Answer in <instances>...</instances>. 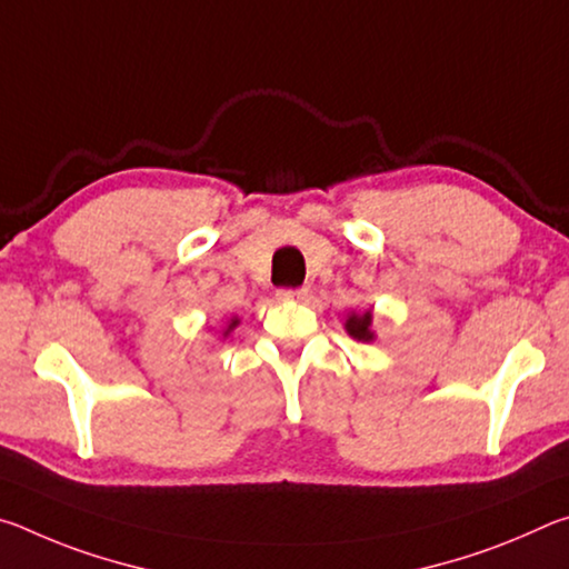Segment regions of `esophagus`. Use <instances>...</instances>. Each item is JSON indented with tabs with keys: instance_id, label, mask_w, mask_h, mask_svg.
I'll use <instances>...</instances> for the list:
<instances>
[{
	"instance_id": "esophagus-1",
	"label": "esophagus",
	"mask_w": 569,
	"mask_h": 569,
	"mask_svg": "<svg viewBox=\"0 0 569 569\" xmlns=\"http://www.w3.org/2000/svg\"><path fill=\"white\" fill-rule=\"evenodd\" d=\"M306 288H281L278 291V298H283V301H306Z\"/></svg>"
}]
</instances>
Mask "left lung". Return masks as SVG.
<instances>
[{
    "instance_id": "8db88e82",
    "label": "left lung",
    "mask_w": 569,
    "mask_h": 569,
    "mask_svg": "<svg viewBox=\"0 0 569 569\" xmlns=\"http://www.w3.org/2000/svg\"><path fill=\"white\" fill-rule=\"evenodd\" d=\"M371 326H373L371 308H363V311H351L343 321L346 333H349L353 341H361V343H371L373 339H377V333H373Z\"/></svg>"
}]
</instances>
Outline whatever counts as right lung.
Listing matches in <instances>:
<instances>
[{"mask_svg": "<svg viewBox=\"0 0 569 569\" xmlns=\"http://www.w3.org/2000/svg\"><path fill=\"white\" fill-rule=\"evenodd\" d=\"M238 323H240V319H238V316H233V319H230V321H228V326L223 329V339H228V336L233 333V329H236Z\"/></svg>", "mask_w": 569, "mask_h": 569, "instance_id": "1", "label": "right lung"}]
</instances>
